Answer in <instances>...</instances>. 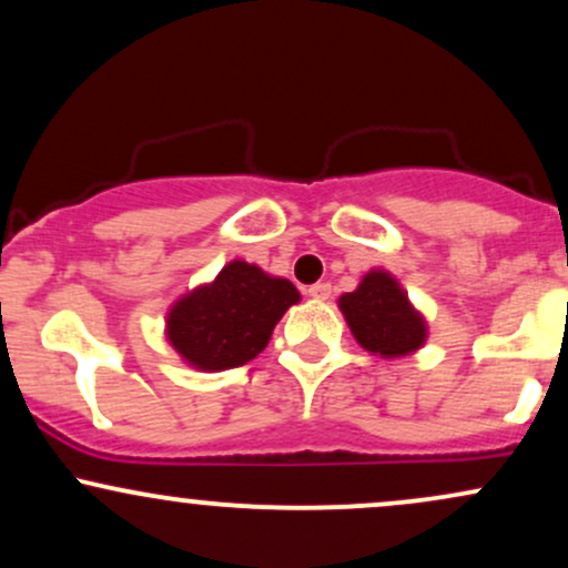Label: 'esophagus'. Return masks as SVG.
<instances>
[{
  "instance_id": "34e87169",
  "label": "esophagus",
  "mask_w": 568,
  "mask_h": 568,
  "mask_svg": "<svg viewBox=\"0 0 568 568\" xmlns=\"http://www.w3.org/2000/svg\"><path fill=\"white\" fill-rule=\"evenodd\" d=\"M310 293L312 298H317V302H325V298L331 296V285L328 283H315V285H310Z\"/></svg>"
}]
</instances>
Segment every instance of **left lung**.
Masks as SVG:
<instances>
[{
	"label": "left lung",
	"instance_id": "1",
	"mask_svg": "<svg viewBox=\"0 0 568 568\" xmlns=\"http://www.w3.org/2000/svg\"><path fill=\"white\" fill-rule=\"evenodd\" d=\"M338 310L352 336L371 355L384 361L406 357L427 344V317L416 310L393 272L368 270L355 291L338 296Z\"/></svg>",
	"mask_w": 568,
	"mask_h": 568
}]
</instances>
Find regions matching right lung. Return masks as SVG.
<instances>
[{"label": "right lung", "instance_id": "right-lung-1", "mask_svg": "<svg viewBox=\"0 0 568 568\" xmlns=\"http://www.w3.org/2000/svg\"><path fill=\"white\" fill-rule=\"evenodd\" d=\"M298 302L302 293L291 280L232 258L216 277L175 298L165 315V338L189 368L219 374L253 361Z\"/></svg>", "mask_w": 568, "mask_h": 568}]
</instances>
